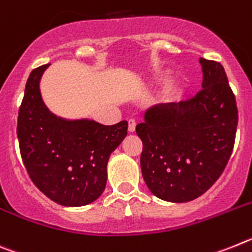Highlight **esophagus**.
Here are the masks:
<instances>
[{
    "label": "esophagus",
    "instance_id": "34e87169",
    "mask_svg": "<svg viewBox=\"0 0 252 252\" xmlns=\"http://www.w3.org/2000/svg\"><path fill=\"white\" fill-rule=\"evenodd\" d=\"M135 124H137V122H135V119H133V118H130V119L128 120L129 132H134V130H135Z\"/></svg>",
    "mask_w": 252,
    "mask_h": 252
}]
</instances>
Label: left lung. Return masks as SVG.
Segmentation results:
<instances>
[{"instance_id":"1","label":"left lung","mask_w":252,"mask_h":252,"mask_svg":"<svg viewBox=\"0 0 252 252\" xmlns=\"http://www.w3.org/2000/svg\"><path fill=\"white\" fill-rule=\"evenodd\" d=\"M202 90L185 101L153 105L135 126L143 142L141 170L157 198L185 203L204 194L231 157L237 106L226 72L216 61L199 58Z\"/></svg>"}]
</instances>
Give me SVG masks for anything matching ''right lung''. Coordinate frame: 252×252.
Instances as JSON below:
<instances>
[{"label":"right lung","mask_w":252,"mask_h":252,"mask_svg":"<svg viewBox=\"0 0 252 252\" xmlns=\"http://www.w3.org/2000/svg\"><path fill=\"white\" fill-rule=\"evenodd\" d=\"M49 64L32 69L17 118V138L28 174L44 195L64 207L95 202L108 180L109 157L126 137L128 122L102 126L64 119L48 109L40 80Z\"/></svg>","instance_id":"right-lung-1"}]
</instances>
